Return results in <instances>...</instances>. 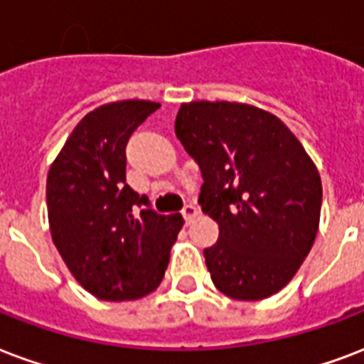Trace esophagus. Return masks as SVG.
I'll use <instances>...</instances> for the list:
<instances>
[{
	"mask_svg": "<svg viewBox=\"0 0 364 364\" xmlns=\"http://www.w3.org/2000/svg\"><path fill=\"white\" fill-rule=\"evenodd\" d=\"M181 213H183V218H185V221H187V223H191V221L196 218L198 210H196V206H193V204H187V206L181 210Z\"/></svg>",
	"mask_w": 364,
	"mask_h": 364,
	"instance_id": "1",
	"label": "esophagus"
}]
</instances>
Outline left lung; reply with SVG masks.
<instances>
[{
    "instance_id": "obj_1",
    "label": "left lung",
    "mask_w": 364,
    "mask_h": 364,
    "mask_svg": "<svg viewBox=\"0 0 364 364\" xmlns=\"http://www.w3.org/2000/svg\"><path fill=\"white\" fill-rule=\"evenodd\" d=\"M176 135L202 171V212L219 225L204 250L215 288L244 301L277 294L317 237L323 185L309 154L277 116L242 102H185Z\"/></svg>"
}]
</instances>
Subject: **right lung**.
I'll list each match as a JSON object with an SVG mask.
<instances>
[{
	"mask_svg": "<svg viewBox=\"0 0 364 364\" xmlns=\"http://www.w3.org/2000/svg\"><path fill=\"white\" fill-rule=\"evenodd\" d=\"M158 108L132 99L91 110L47 173L53 242L74 279L105 301L156 290L183 227L179 213L160 215L126 183L127 141Z\"/></svg>",
	"mask_w": 364,
	"mask_h": 364,
	"instance_id": "1",
	"label": "right lung"
}]
</instances>
